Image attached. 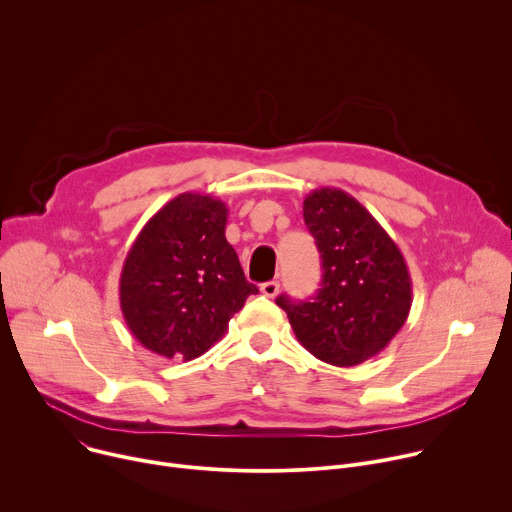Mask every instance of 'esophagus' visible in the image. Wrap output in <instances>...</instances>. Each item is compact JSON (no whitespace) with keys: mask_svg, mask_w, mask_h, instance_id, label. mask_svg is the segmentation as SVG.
Segmentation results:
<instances>
[{"mask_svg":"<svg viewBox=\"0 0 512 512\" xmlns=\"http://www.w3.org/2000/svg\"><path fill=\"white\" fill-rule=\"evenodd\" d=\"M277 291H279V281H265V283H261V294L265 298H275Z\"/></svg>","mask_w":512,"mask_h":512,"instance_id":"1","label":"esophagus"}]
</instances>
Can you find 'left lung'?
I'll return each mask as SVG.
<instances>
[{"mask_svg":"<svg viewBox=\"0 0 512 512\" xmlns=\"http://www.w3.org/2000/svg\"><path fill=\"white\" fill-rule=\"evenodd\" d=\"M304 221L322 257V287L312 302L277 298L300 344L334 367L377 356L403 328L413 285L403 253L377 218L340 188H316Z\"/></svg>","mask_w":512,"mask_h":512,"instance_id":"8db88e82","label":"left lung"}]
</instances>
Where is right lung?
Here are the masks:
<instances>
[{
    "label": "right lung",
    "instance_id": "1",
    "mask_svg": "<svg viewBox=\"0 0 512 512\" xmlns=\"http://www.w3.org/2000/svg\"><path fill=\"white\" fill-rule=\"evenodd\" d=\"M229 208L208 194L166 202L133 241L119 277V304L141 346L176 360L204 354L257 287L225 237Z\"/></svg>",
    "mask_w": 512,
    "mask_h": 512
}]
</instances>
